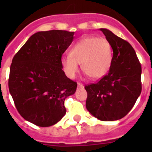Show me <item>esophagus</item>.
Returning <instances> with one entry per match:
<instances>
[{
  "label": "esophagus",
  "mask_w": 152,
  "mask_h": 152,
  "mask_svg": "<svg viewBox=\"0 0 152 152\" xmlns=\"http://www.w3.org/2000/svg\"><path fill=\"white\" fill-rule=\"evenodd\" d=\"M77 84H78V87H79V88H83V84H82V83H77Z\"/></svg>",
  "instance_id": "esophagus-1"
}]
</instances>
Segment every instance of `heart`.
<instances>
[{"instance_id":"obj_1","label":"heart","mask_w":152,"mask_h":152,"mask_svg":"<svg viewBox=\"0 0 152 152\" xmlns=\"http://www.w3.org/2000/svg\"><path fill=\"white\" fill-rule=\"evenodd\" d=\"M112 61V49L110 44L105 39L87 37L79 41L70 51V56L61 59V64L67 76H75L81 69L91 79L98 80L103 77L110 68Z\"/></svg>"}]
</instances>
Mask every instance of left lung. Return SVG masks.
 <instances>
[{"instance_id": "1", "label": "left lung", "mask_w": 152, "mask_h": 152, "mask_svg": "<svg viewBox=\"0 0 152 152\" xmlns=\"http://www.w3.org/2000/svg\"><path fill=\"white\" fill-rule=\"evenodd\" d=\"M113 50L108 73L86 85V107L95 118L112 121L124 118L141 93V65L132 46L110 30L101 28Z\"/></svg>"}]
</instances>
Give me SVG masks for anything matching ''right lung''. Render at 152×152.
I'll use <instances>...</instances> for the list:
<instances>
[{
    "label": "right lung",
    "instance_id": "1",
    "mask_svg": "<svg viewBox=\"0 0 152 152\" xmlns=\"http://www.w3.org/2000/svg\"><path fill=\"white\" fill-rule=\"evenodd\" d=\"M73 35L61 30L37 32L13 57L9 92L18 112L32 124L49 127L66 113L64 100L76 92L77 83L62 70L61 57Z\"/></svg>",
    "mask_w": 152,
    "mask_h": 152
}]
</instances>
